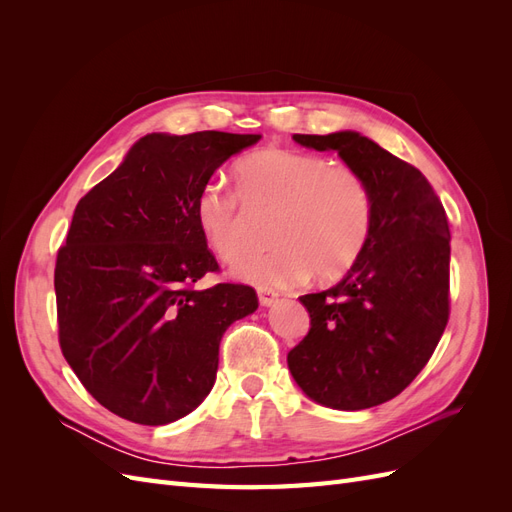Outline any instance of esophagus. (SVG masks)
<instances>
[{
	"mask_svg": "<svg viewBox=\"0 0 512 512\" xmlns=\"http://www.w3.org/2000/svg\"><path fill=\"white\" fill-rule=\"evenodd\" d=\"M258 301L260 305H273L277 301V292L269 286H258Z\"/></svg>",
	"mask_w": 512,
	"mask_h": 512,
	"instance_id": "esophagus-1",
	"label": "esophagus"
}]
</instances>
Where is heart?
Here are the masks:
<instances>
[{
	"instance_id": "1",
	"label": "heart",
	"mask_w": 512,
	"mask_h": 512,
	"mask_svg": "<svg viewBox=\"0 0 512 512\" xmlns=\"http://www.w3.org/2000/svg\"><path fill=\"white\" fill-rule=\"evenodd\" d=\"M237 192L211 181L194 203L196 226L224 262L252 245V215L273 213L269 252L241 258L235 275L267 286H292L314 273L331 282L361 258L374 226V196L350 164L316 153L260 149L235 166Z\"/></svg>"
}]
</instances>
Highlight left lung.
Listing matches in <instances>:
<instances>
[{"mask_svg":"<svg viewBox=\"0 0 512 512\" xmlns=\"http://www.w3.org/2000/svg\"><path fill=\"white\" fill-rule=\"evenodd\" d=\"M337 151L367 179L374 226L339 284L303 294L307 335L288 352L307 397L335 410H365L397 397L436 350L451 314V230L421 170L359 132L294 134Z\"/></svg>","mask_w":512,"mask_h":512,"instance_id":"left-lung-1","label":"left lung"}]
</instances>
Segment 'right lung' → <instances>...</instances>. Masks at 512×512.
I'll list each match as a JSON object with an SVG mask.
<instances>
[{"label":"right lung","mask_w":512,"mask_h":512,"mask_svg":"<svg viewBox=\"0 0 512 512\" xmlns=\"http://www.w3.org/2000/svg\"><path fill=\"white\" fill-rule=\"evenodd\" d=\"M260 134H147L74 209L55 262L59 346L98 404L138 425L190 414L213 389L220 342L256 312L252 286L194 284L220 265L194 203Z\"/></svg>","instance_id":"obj_1"}]
</instances>
